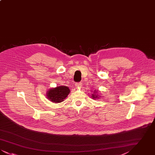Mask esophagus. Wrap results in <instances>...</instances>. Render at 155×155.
Masks as SVG:
<instances>
[{"label":"esophagus","instance_id":"esophagus-1","mask_svg":"<svg viewBox=\"0 0 155 155\" xmlns=\"http://www.w3.org/2000/svg\"><path fill=\"white\" fill-rule=\"evenodd\" d=\"M81 85H82V83H81V82L75 83V87H78V88L81 87Z\"/></svg>","mask_w":155,"mask_h":155}]
</instances>
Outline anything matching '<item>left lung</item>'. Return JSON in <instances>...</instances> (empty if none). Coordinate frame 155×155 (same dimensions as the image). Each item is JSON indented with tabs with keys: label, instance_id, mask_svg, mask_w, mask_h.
Segmentation results:
<instances>
[{
	"label": "left lung",
	"instance_id": "left-lung-1",
	"mask_svg": "<svg viewBox=\"0 0 155 155\" xmlns=\"http://www.w3.org/2000/svg\"><path fill=\"white\" fill-rule=\"evenodd\" d=\"M92 98L93 99H94V98H96V97H97V96H95V95H94V94H92Z\"/></svg>",
	"mask_w": 155,
	"mask_h": 155
}]
</instances>
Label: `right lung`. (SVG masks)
I'll return each mask as SVG.
<instances>
[{
    "instance_id": "1",
    "label": "right lung",
    "mask_w": 155,
    "mask_h": 155,
    "mask_svg": "<svg viewBox=\"0 0 155 155\" xmlns=\"http://www.w3.org/2000/svg\"><path fill=\"white\" fill-rule=\"evenodd\" d=\"M70 89L67 87L59 86L51 89L47 93L48 97L54 103H60L64 101L70 93Z\"/></svg>"
}]
</instances>
